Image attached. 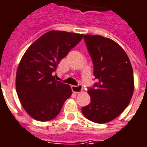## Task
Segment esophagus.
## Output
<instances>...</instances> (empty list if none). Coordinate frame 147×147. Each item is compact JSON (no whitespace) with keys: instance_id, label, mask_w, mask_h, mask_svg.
Returning <instances> with one entry per match:
<instances>
[{"instance_id":"1","label":"esophagus","mask_w":147,"mask_h":147,"mask_svg":"<svg viewBox=\"0 0 147 147\" xmlns=\"http://www.w3.org/2000/svg\"><path fill=\"white\" fill-rule=\"evenodd\" d=\"M71 90L75 93H80L81 91H83V88L80 85H78V86H71Z\"/></svg>"}]
</instances>
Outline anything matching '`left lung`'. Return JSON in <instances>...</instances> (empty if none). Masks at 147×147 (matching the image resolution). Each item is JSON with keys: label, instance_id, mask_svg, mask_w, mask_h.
<instances>
[{"label": "left lung", "instance_id": "1", "mask_svg": "<svg viewBox=\"0 0 147 147\" xmlns=\"http://www.w3.org/2000/svg\"><path fill=\"white\" fill-rule=\"evenodd\" d=\"M97 80L88 94L91 102L82 107L88 119L106 123L115 119L131 101L134 88L130 59L122 47L99 35H84Z\"/></svg>", "mask_w": 147, "mask_h": 147}]
</instances>
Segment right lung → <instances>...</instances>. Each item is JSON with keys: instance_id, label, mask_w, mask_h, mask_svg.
I'll return each mask as SVG.
<instances>
[{"instance_id": "add662e5", "label": "right lung", "mask_w": 147, "mask_h": 147, "mask_svg": "<svg viewBox=\"0 0 147 147\" xmlns=\"http://www.w3.org/2000/svg\"><path fill=\"white\" fill-rule=\"evenodd\" d=\"M83 36L65 31H49L24 54L16 71V90L24 109L34 119H53L70 98V86L56 80L52 73Z\"/></svg>"}]
</instances>
